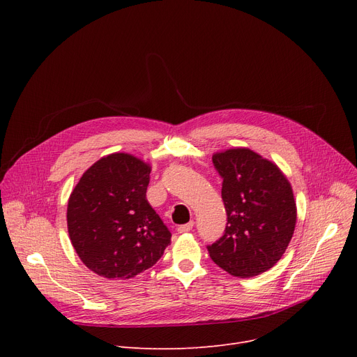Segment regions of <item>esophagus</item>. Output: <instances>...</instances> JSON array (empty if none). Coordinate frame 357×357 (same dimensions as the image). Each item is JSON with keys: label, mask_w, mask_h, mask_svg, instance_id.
<instances>
[{"label": "esophagus", "mask_w": 357, "mask_h": 357, "mask_svg": "<svg viewBox=\"0 0 357 357\" xmlns=\"http://www.w3.org/2000/svg\"><path fill=\"white\" fill-rule=\"evenodd\" d=\"M192 227H194V221L182 224V226L178 227V233H188V231L192 230Z\"/></svg>", "instance_id": "esophagus-1"}]
</instances>
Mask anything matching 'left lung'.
<instances>
[{"instance_id":"left-lung-1","label":"left lung","mask_w":357,"mask_h":357,"mask_svg":"<svg viewBox=\"0 0 357 357\" xmlns=\"http://www.w3.org/2000/svg\"><path fill=\"white\" fill-rule=\"evenodd\" d=\"M213 163L222 178L227 226L207 246L210 257L233 276L269 271L295 230L296 204L289 181L275 163L246 147L218 152Z\"/></svg>"}]
</instances>
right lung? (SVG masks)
I'll return each instance as SVG.
<instances>
[{"instance_id": "1", "label": "right lung", "mask_w": 357, "mask_h": 357, "mask_svg": "<svg viewBox=\"0 0 357 357\" xmlns=\"http://www.w3.org/2000/svg\"><path fill=\"white\" fill-rule=\"evenodd\" d=\"M150 166L112 153L81 176L68 201V233L84 265L108 279H130L152 268L171 231L150 207Z\"/></svg>"}]
</instances>
